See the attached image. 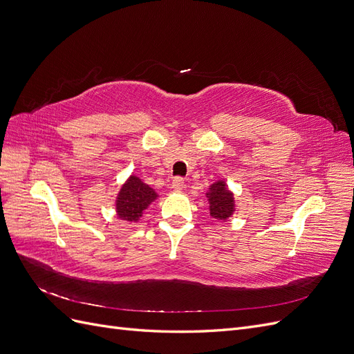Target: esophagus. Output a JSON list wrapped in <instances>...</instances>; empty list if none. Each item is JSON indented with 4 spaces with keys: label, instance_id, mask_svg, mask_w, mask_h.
Wrapping results in <instances>:
<instances>
[{
    "label": "esophagus",
    "instance_id": "esophagus-1",
    "mask_svg": "<svg viewBox=\"0 0 354 354\" xmlns=\"http://www.w3.org/2000/svg\"><path fill=\"white\" fill-rule=\"evenodd\" d=\"M185 187V180L181 177H176L173 180V183H171V189H173L174 192H181Z\"/></svg>",
    "mask_w": 354,
    "mask_h": 354
}]
</instances>
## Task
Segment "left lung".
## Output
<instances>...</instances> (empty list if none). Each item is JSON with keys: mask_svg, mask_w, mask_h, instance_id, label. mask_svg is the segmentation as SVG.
<instances>
[{"mask_svg": "<svg viewBox=\"0 0 354 354\" xmlns=\"http://www.w3.org/2000/svg\"><path fill=\"white\" fill-rule=\"evenodd\" d=\"M209 216L218 221H227L234 211H236V202H234L233 192L229 189L226 180H217L208 187L207 194Z\"/></svg>", "mask_w": 354, "mask_h": 354, "instance_id": "left-lung-1", "label": "left lung"}]
</instances>
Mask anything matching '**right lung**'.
Returning <instances> with one entry per match:
<instances>
[{
	"mask_svg": "<svg viewBox=\"0 0 354 354\" xmlns=\"http://www.w3.org/2000/svg\"><path fill=\"white\" fill-rule=\"evenodd\" d=\"M158 198L159 195L153 187L146 185L140 177L131 174L124 181L116 195V217L127 223H138L147 207Z\"/></svg>",
	"mask_w": 354,
	"mask_h": 354,
	"instance_id": "obj_1",
	"label": "right lung"
}]
</instances>
